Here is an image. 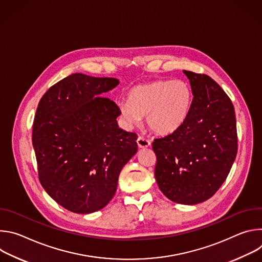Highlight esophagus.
<instances>
[{
    "mask_svg": "<svg viewBox=\"0 0 262 262\" xmlns=\"http://www.w3.org/2000/svg\"><path fill=\"white\" fill-rule=\"evenodd\" d=\"M137 143H138L139 148H147V147L150 146V141H149L146 138H144V137H139L137 139Z\"/></svg>",
    "mask_w": 262,
    "mask_h": 262,
    "instance_id": "esophagus-1",
    "label": "esophagus"
}]
</instances>
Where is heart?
<instances>
[{"mask_svg": "<svg viewBox=\"0 0 262 262\" xmlns=\"http://www.w3.org/2000/svg\"><path fill=\"white\" fill-rule=\"evenodd\" d=\"M128 101L119 106L126 124H139L141 117L146 116V123L154 133L169 135L177 130L188 116L192 92L183 81L159 80L132 89Z\"/></svg>", "mask_w": 262, "mask_h": 262, "instance_id": "b5f03b06", "label": "heart"}]
</instances>
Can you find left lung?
I'll use <instances>...</instances> for the list:
<instances>
[{
  "label": "left lung",
  "instance_id": "8db88e82",
  "mask_svg": "<svg viewBox=\"0 0 262 262\" xmlns=\"http://www.w3.org/2000/svg\"><path fill=\"white\" fill-rule=\"evenodd\" d=\"M194 95L189 114L174 133L152 143L155 176L171 201L194 205L212 197L237 154L234 106L206 74L183 70Z\"/></svg>",
  "mask_w": 262,
  "mask_h": 262
}]
</instances>
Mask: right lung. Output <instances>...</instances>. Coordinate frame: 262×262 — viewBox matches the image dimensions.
Returning a JSON list of instances; mask_svg holds the SVG:
<instances>
[{"instance_id": "right-lung-1", "label": "right lung", "mask_w": 262, "mask_h": 262, "mask_svg": "<svg viewBox=\"0 0 262 262\" xmlns=\"http://www.w3.org/2000/svg\"><path fill=\"white\" fill-rule=\"evenodd\" d=\"M114 78L73 73L41 97L32 142L46 192L69 211L87 214L114 197L123 166L138 150L137 134L118 126L119 106L105 93Z\"/></svg>"}]
</instances>
